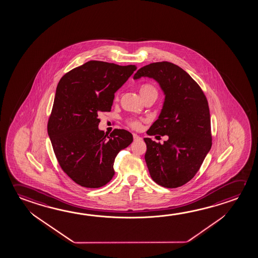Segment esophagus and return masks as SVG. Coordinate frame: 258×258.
<instances>
[{
	"label": "esophagus",
	"mask_w": 258,
	"mask_h": 258,
	"mask_svg": "<svg viewBox=\"0 0 258 258\" xmlns=\"http://www.w3.org/2000/svg\"><path fill=\"white\" fill-rule=\"evenodd\" d=\"M133 139H134L135 141L141 140V138H140V136L137 135V134H133Z\"/></svg>",
	"instance_id": "1"
}]
</instances>
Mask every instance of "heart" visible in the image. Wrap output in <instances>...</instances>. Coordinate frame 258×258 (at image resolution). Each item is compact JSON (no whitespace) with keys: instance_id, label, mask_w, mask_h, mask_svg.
Wrapping results in <instances>:
<instances>
[{"instance_id":"obj_1","label":"heart","mask_w":258,"mask_h":258,"mask_svg":"<svg viewBox=\"0 0 258 258\" xmlns=\"http://www.w3.org/2000/svg\"><path fill=\"white\" fill-rule=\"evenodd\" d=\"M152 90L156 91V89L153 85H143L140 86V93L141 96H142V95H144V93H147L148 91H152ZM127 123L128 126H131L132 128H135V130H139L141 127V122L140 120L135 119V118H128V119H127Z\"/></svg>"}]
</instances>
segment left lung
I'll return each mask as SVG.
<instances>
[{
    "label": "left lung",
    "mask_w": 258,
    "mask_h": 258,
    "mask_svg": "<svg viewBox=\"0 0 258 258\" xmlns=\"http://www.w3.org/2000/svg\"><path fill=\"white\" fill-rule=\"evenodd\" d=\"M141 76L157 81L165 94L163 110L147 133L168 136L164 144L144 139L145 160L154 182L165 188H177L195 177L211 148L207 98L183 69L171 62L145 66L134 79Z\"/></svg>",
    "instance_id": "1"
}]
</instances>
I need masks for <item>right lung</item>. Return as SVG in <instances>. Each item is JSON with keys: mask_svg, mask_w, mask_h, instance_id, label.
<instances>
[{"mask_svg": "<svg viewBox=\"0 0 258 258\" xmlns=\"http://www.w3.org/2000/svg\"><path fill=\"white\" fill-rule=\"evenodd\" d=\"M137 69L91 60L60 79L47 133L63 172L85 188H100L114 175L115 157L133 141L131 132L99 131L98 115L110 111L115 93Z\"/></svg>", "mask_w": 258, "mask_h": 258, "instance_id": "obj_1", "label": "right lung"}]
</instances>
